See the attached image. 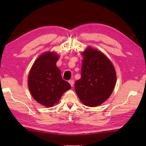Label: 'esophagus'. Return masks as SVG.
<instances>
[{
    "mask_svg": "<svg viewBox=\"0 0 146 146\" xmlns=\"http://www.w3.org/2000/svg\"><path fill=\"white\" fill-rule=\"evenodd\" d=\"M69 83L71 86H73V85H74V80H69Z\"/></svg>",
    "mask_w": 146,
    "mask_h": 146,
    "instance_id": "obj_1",
    "label": "esophagus"
}]
</instances>
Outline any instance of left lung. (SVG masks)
<instances>
[{"mask_svg":"<svg viewBox=\"0 0 146 146\" xmlns=\"http://www.w3.org/2000/svg\"><path fill=\"white\" fill-rule=\"evenodd\" d=\"M83 55L81 78L75 82V91L83 104L97 107L112 93L116 83L115 70L100 51L89 47Z\"/></svg>","mask_w":146,"mask_h":146,"instance_id":"1","label":"left lung"}]
</instances>
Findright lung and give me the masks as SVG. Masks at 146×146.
<instances>
[{"instance_id": "1", "label": "right lung", "mask_w": 146, "mask_h": 146, "mask_svg": "<svg viewBox=\"0 0 146 146\" xmlns=\"http://www.w3.org/2000/svg\"><path fill=\"white\" fill-rule=\"evenodd\" d=\"M59 57L54 52H46L37 59L31 69L28 86L33 97L45 107H52L64 93L71 88L63 80L61 71L56 66Z\"/></svg>"}]
</instances>
